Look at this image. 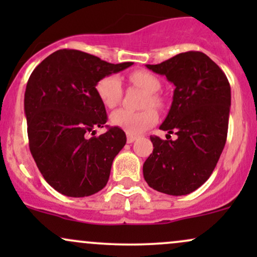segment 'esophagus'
<instances>
[{"label": "esophagus", "mask_w": 257, "mask_h": 257, "mask_svg": "<svg viewBox=\"0 0 257 257\" xmlns=\"http://www.w3.org/2000/svg\"><path fill=\"white\" fill-rule=\"evenodd\" d=\"M135 140H137V137H134V135H128V137H126V143L128 144L134 143Z\"/></svg>", "instance_id": "1"}]
</instances>
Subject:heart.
Returning <instances> with one entry per match:
<instances>
[{
	"label": "heart",
	"instance_id": "b5f03b06",
	"mask_svg": "<svg viewBox=\"0 0 257 257\" xmlns=\"http://www.w3.org/2000/svg\"><path fill=\"white\" fill-rule=\"evenodd\" d=\"M129 81L147 93V98L145 99L144 105H152L155 107H159L162 105L161 98L156 94L161 88V82L155 75L149 71H144V70H137L129 75ZM95 93L105 107H114L122 98V82L116 75L105 76L96 82ZM157 120L158 113L152 107L144 108L141 111L119 108V110L112 112L110 116L111 124L120 128L129 135L141 134L155 124Z\"/></svg>",
	"mask_w": 257,
	"mask_h": 257
}]
</instances>
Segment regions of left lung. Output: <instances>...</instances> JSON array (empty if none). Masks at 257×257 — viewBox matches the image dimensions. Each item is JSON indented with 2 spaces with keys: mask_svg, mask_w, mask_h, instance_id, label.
Instances as JSON below:
<instances>
[{
  "mask_svg": "<svg viewBox=\"0 0 257 257\" xmlns=\"http://www.w3.org/2000/svg\"><path fill=\"white\" fill-rule=\"evenodd\" d=\"M146 66L175 85L172 107L159 128L178 138L150 137L153 151L144 163V178L158 192L184 196L204 184L222 153L231 87L225 72L202 52L180 53Z\"/></svg>",
  "mask_w": 257,
  "mask_h": 257,
  "instance_id": "obj_1",
  "label": "left lung"
}]
</instances>
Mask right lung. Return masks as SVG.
Returning a JSON list of instances; mask_svg holds the SVG:
<instances>
[{"label":"right lung","instance_id":"add662e5","mask_svg":"<svg viewBox=\"0 0 257 257\" xmlns=\"http://www.w3.org/2000/svg\"><path fill=\"white\" fill-rule=\"evenodd\" d=\"M132 65L60 49L32 71L24 99L29 147L44 180L61 194L91 196L107 184L126 137L117 126L95 137L94 129L107 122L95 84Z\"/></svg>","mask_w":257,"mask_h":257}]
</instances>
